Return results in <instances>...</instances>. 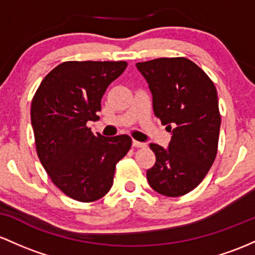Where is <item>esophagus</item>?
Masks as SVG:
<instances>
[{
	"label": "esophagus",
	"mask_w": 255,
	"mask_h": 255,
	"mask_svg": "<svg viewBox=\"0 0 255 255\" xmlns=\"http://www.w3.org/2000/svg\"><path fill=\"white\" fill-rule=\"evenodd\" d=\"M132 145H133V147H136V148H145V147H147V144H145V143L135 141V139L132 141Z\"/></svg>",
	"instance_id": "34e87169"
}]
</instances>
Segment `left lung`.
<instances>
[{"instance_id": "8db88e82", "label": "left lung", "mask_w": 255, "mask_h": 255, "mask_svg": "<svg viewBox=\"0 0 255 255\" xmlns=\"http://www.w3.org/2000/svg\"><path fill=\"white\" fill-rule=\"evenodd\" d=\"M153 96L154 114L172 133L167 148L150 143L156 161L147 171L156 193L176 197L195 189L210 171L218 148L217 89L189 59L160 58L136 64Z\"/></svg>"}]
</instances>
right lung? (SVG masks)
<instances>
[{
	"label": "right lung",
	"mask_w": 255,
	"mask_h": 255,
	"mask_svg": "<svg viewBox=\"0 0 255 255\" xmlns=\"http://www.w3.org/2000/svg\"><path fill=\"white\" fill-rule=\"evenodd\" d=\"M125 61H67L43 79L31 104V124L41 164L71 199L91 202L113 184L116 165L131 147L128 135H94L87 127L100 119L108 85L124 72Z\"/></svg>",
	"instance_id": "1"
}]
</instances>
